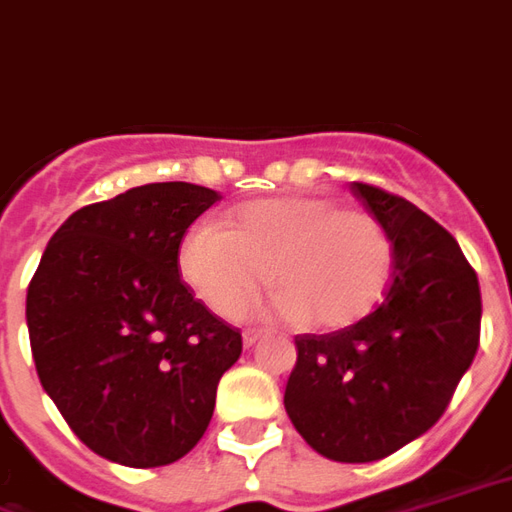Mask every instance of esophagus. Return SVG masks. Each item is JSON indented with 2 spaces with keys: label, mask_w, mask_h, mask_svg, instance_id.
<instances>
[{
  "label": "esophagus",
  "mask_w": 512,
  "mask_h": 512,
  "mask_svg": "<svg viewBox=\"0 0 512 512\" xmlns=\"http://www.w3.org/2000/svg\"><path fill=\"white\" fill-rule=\"evenodd\" d=\"M264 338V330H245V335H242V341H245V346L251 349V346H256V343Z\"/></svg>",
  "instance_id": "obj_1"
}]
</instances>
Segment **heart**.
Masks as SVG:
<instances>
[{"mask_svg": "<svg viewBox=\"0 0 512 512\" xmlns=\"http://www.w3.org/2000/svg\"><path fill=\"white\" fill-rule=\"evenodd\" d=\"M393 237L374 212L327 196L245 201L226 229L199 223L182 237V281L210 311L234 316L272 275V311L319 330L360 322L382 300L393 272Z\"/></svg>", "mask_w": 512, "mask_h": 512, "instance_id": "heart-1", "label": "heart"}]
</instances>
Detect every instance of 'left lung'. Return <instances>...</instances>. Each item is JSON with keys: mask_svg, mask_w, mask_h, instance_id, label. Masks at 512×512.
<instances>
[{"mask_svg": "<svg viewBox=\"0 0 512 512\" xmlns=\"http://www.w3.org/2000/svg\"><path fill=\"white\" fill-rule=\"evenodd\" d=\"M393 237L384 300L352 327L297 335L283 404L316 453L368 464L445 414L480 343V286L458 242L412 201L352 182Z\"/></svg>", "mask_w": 512, "mask_h": 512, "instance_id": "obj_1", "label": "left lung"}]
</instances>
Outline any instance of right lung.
Returning a JSON list of instances; mask_svg holds the SVG:
<instances>
[{
  "instance_id": "obj_1",
  "label": "right lung",
  "mask_w": 512,
  "mask_h": 512,
  "mask_svg": "<svg viewBox=\"0 0 512 512\" xmlns=\"http://www.w3.org/2000/svg\"><path fill=\"white\" fill-rule=\"evenodd\" d=\"M215 190L152 182L87 204L57 229L26 292L37 376L73 434L114 464L190 453L240 360L237 327L179 278L185 231Z\"/></svg>"
}]
</instances>
